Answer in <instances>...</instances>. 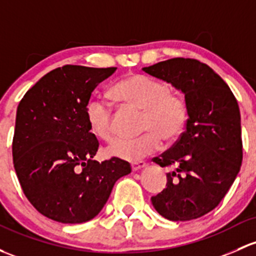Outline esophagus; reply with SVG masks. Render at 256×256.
I'll list each match as a JSON object with an SVG mask.
<instances>
[{
	"instance_id": "obj_1",
	"label": "esophagus",
	"mask_w": 256,
	"mask_h": 256,
	"mask_svg": "<svg viewBox=\"0 0 256 256\" xmlns=\"http://www.w3.org/2000/svg\"><path fill=\"white\" fill-rule=\"evenodd\" d=\"M144 166H146V163L142 162V160H140V162H134L132 164H131V168H132V172L140 170V169L144 168Z\"/></svg>"
}]
</instances>
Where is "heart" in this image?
I'll list each match as a JSON object with an SVG mask.
<instances>
[{
  "mask_svg": "<svg viewBox=\"0 0 256 256\" xmlns=\"http://www.w3.org/2000/svg\"><path fill=\"white\" fill-rule=\"evenodd\" d=\"M122 104L142 112L141 130L136 138L120 140L106 150L112 157L138 160L182 135L188 121V108L182 94L169 90L166 83L142 74H132L120 80L112 90ZM90 132L96 138L112 142L115 137L112 108L103 99H92L86 106Z\"/></svg>",
  "mask_w": 256,
  "mask_h": 256,
  "instance_id": "1",
  "label": "heart"
}]
</instances>
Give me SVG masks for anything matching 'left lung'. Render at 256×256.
<instances>
[{"label":"left lung","instance_id":"1","mask_svg":"<svg viewBox=\"0 0 256 256\" xmlns=\"http://www.w3.org/2000/svg\"><path fill=\"white\" fill-rule=\"evenodd\" d=\"M146 74L185 94L189 119L170 150L153 162L174 166L166 188L150 201L169 220L198 218L218 206L243 160L240 112L236 96L214 70L194 58H176L144 67Z\"/></svg>","mask_w":256,"mask_h":256}]
</instances>
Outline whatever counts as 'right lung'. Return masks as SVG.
Wrapping results in <instances>:
<instances>
[{
	"label": "right lung",
	"mask_w": 256,
	"mask_h": 256,
	"mask_svg": "<svg viewBox=\"0 0 256 256\" xmlns=\"http://www.w3.org/2000/svg\"><path fill=\"white\" fill-rule=\"evenodd\" d=\"M116 67L66 64L42 77L17 108L12 154L22 190L38 211L61 223L94 218L121 176L131 173L120 158L93 160L99 142L86 106L94 88Z\"/></svg>",
	"instance_id": "1"
}]
</instances>
